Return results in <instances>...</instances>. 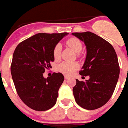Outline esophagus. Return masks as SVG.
I'll return each instance as SVG.
<instances>
[{
	"label": "esophagus",
	"mask_w": 128,
	"mask_h": 128,
	"mask_svg": "<svg viewBox=\"0 0 128 128\" xmlns=\"http://www.w3.org/2000/svg\"><path fill=\"white\" fill-rule=\"evenodd\" d=\"M65 80H69L70 77L67 76H65Z\"/></svg>",
	"instance_id": "esophagus-1"
}]
</instances>
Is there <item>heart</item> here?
<instances>
[{
    "instance_id": "b5f03b06",
    "label": "heart",
    "mask_w": 128,
    "mask_h": 128,
    "mask_svg": "<svg viewBox=\"0 0 128 128\" xmlns=\"http://www.w3.org/2000/svg\"><path fill=\"white\" fill-rule=\"evenodd\" d=\"M66 44L72 48L76 52L80 53L82 48L81 42L77 38H70L66 41ZM62 46L60 44H58L53 49V56L54 58L57 60L60 58ZM79 68V64L77 62H63L58 66V70L65 75H71Z\"/></svg>"
}]
</instances>
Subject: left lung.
Listing matches in <instances>:
<instances>
[{
    "label": "left lung",
    "instance_id": "left-lung-1",
    "mask_svg": "<svg viewBox=\"0 0 128 128\" xmlns=\"http://www.w3.org/2000/svg\"><path fill=\"white\" fill-rule=\"evenodd\" d=\"M85 44L86 57L80 74L89 76L85 81L76 80L73 94L78 105L96 110L104 105L113 95L119 76L117 54L108 42L94 33L72 32Z\"/></svg>",
    "mask_w": 128,
    "mask_h": 128
}]
</instances>
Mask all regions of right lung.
<instances>
[{
  "instance_id": "right-lung-1",
  "label": "right lung",
  "mask_w": 128,
  "mask_h": 128,
  "mask_svg": "<svg viewBox=\"0 0 128 128\" xmlns=\"http://www.w3.org/2000/svg\"><path fill=\"white\" fill-rule=\"evenodd\" d=\"M68 34L38 33L20 43L14 50L12 79L21 100L34 110H48L56 104L64 76L54 72L44 78L43 74L52 67L54 47Z\"/></svg>"
}]
</instances>
